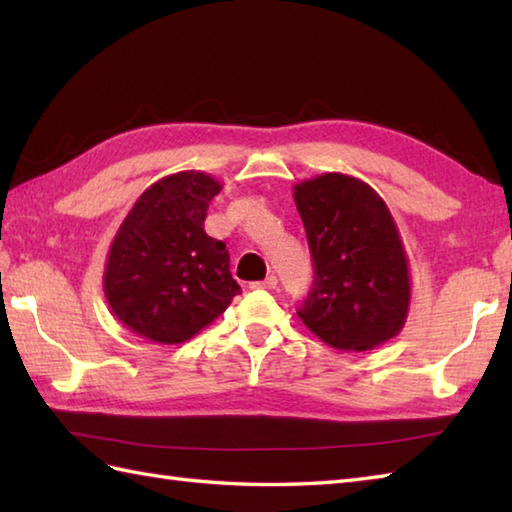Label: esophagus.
<instances>
[{
    "label": "esophagus",
    "instance_id": "34e87169",
    "mask_svg": "<svg viewBox=\"0 0 512 512\" xmlns=\"http://www.w3.org/2000/svg\"><path fill=\"white\" fill-rule=\"evenodd\" d=\"M275 286H277V277L275 275L266 277L264 281H253V284H250V288H253V290H273Z\"/></svg>",
    "mask_w": 512,
    "mask_h": 512
}]
</instances>
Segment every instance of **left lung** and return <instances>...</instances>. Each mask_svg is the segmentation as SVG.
I'll use <instances>...</instances> for the list:
<instances>
[{
	"label": "left lung",
	"mask_w": 512,
	"mask_h": 512,
	"mask_svg": "<svg viewBox=\"0 0 512 512\" xmlns=\"http://www.w3.org/2000/svg\"><path fill=\"white\" fill-rule=\"evenodd\" d=\"M308 235L314 284L297 312L303 325L341 352H367L402 330L411 277L405 246L385 200L345 173L295 184Z\"/></svg>",
	"instance_id": "obj_1"
}]
</instances>
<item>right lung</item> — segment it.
<instances>
[{"mask_svg":"<svg viewBox=\"0 0 512 512\" xmlns=\"http://www.w3.org/2000/svg\"><path fill=\"white\" fill-rule=\"evenodd\" d=\"M222 184L180 171L151 184L127 213L107 253L103 292L127 330L160 345L193 339L231 306L239 286L224 242L204 231Z\"/></svg>","mask_w":512,"mask_h":512,"instance_id":"1","label":"right lung"}]
</instances>
